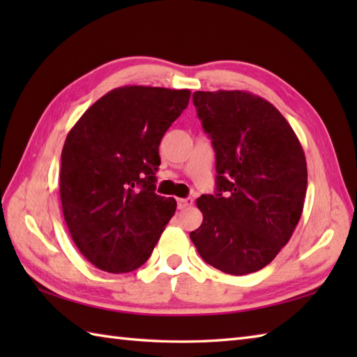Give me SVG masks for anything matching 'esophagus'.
<instances>
[{"label": "esophagus", "mask_w": 357, "mask_h": 357, "mask_svg": "<svg viewBox=\"0 0 357 357\" xmlns=\"http://www.w3.org/2000/svg\"><path fill=\"white\" fill-rule=\"evenodd\" d=\"M193 206V199L192 198H179L178 199V208L179 210H184Z\"/></svg>", "instance_id": "esophagus-1"}]
</instances>
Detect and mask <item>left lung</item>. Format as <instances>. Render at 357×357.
Masks as SVG:
<instances>
[{"label": "left lung", "instance_id": "8db88e82", "mask_svg": "<svg viewBox=\"0 0 357 357\" xmlns=\"http://www.w3.org/2000/svg\"><path fill=\"white\" fill-rule=\"evenodd\" d=\"M193 104L216 156V193L196 206L204 221L190 239L211 267L242 276L268 265L298 225L307 162L275 105L244 90L195 92Z\"/></svg>", "mask_w": 357, "mask_h": 357}]
</instances>
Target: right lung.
<instances>
[{
  "mask_svg": "<svg viewBox=\"0 0 357 357\" xmlns=\"http://www.w3.org/2000/svg\"><path fill=\"white\" fill-rule=\"evenodd\" d=\"M190 90L124 86L86 110L64 142L59 196L81 255L109 273L146 262L176 210L155 193L159 142Z\"/></svg>",
  "mask_w": 357,
  "mask_h": 357,
  "instance_id": "right-lung-1",
  "label": "right lung"
}]
</instances>
